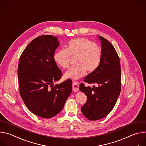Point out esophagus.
Wrapping results in <instances>:
<instances>
[{
	"label": "esophagus",
	"mask_w": 146,
	"mask_h": 146,
	"mask_svg": "<svg viewBox=\"0 0 146 146\" xmlns=\"http://www.w3.org/2000/svg\"><path fill=\"white\" fill-rule=\"evenodd\" d=\"M79 86V83L77 82L74 81L73 83H72V90H73V91H74L75 92H78Z\"/></svg>",
	"instance_id": "obj_1"
}]
</instances>
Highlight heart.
<instances>
[{
    "instance_id": "obj_1",
    "label": "heart",
    "mask_w": 146,
    "mask_h": 146,
    "mask_svg": "<svg viewBox=\"0 0 146 146\" xmlns=\"http://www.w3.org/2000/svg\"><path fill=\"white\" fill-rule=\"evenodd\" d=\"M66 49L57 50L53 55L54 62L60 67H68L71 57L75 58V66L64 75L67 79H78L87 71L94 72L99 67L102 59L101 48L90 40L79 37L69 41Z\"/></svg>"
}]
</instances>
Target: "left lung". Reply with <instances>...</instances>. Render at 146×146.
Masks as SVG:
<instances>
[{
    "mask_svg": "<svg viewBox=\"0 0 146 146\" xmlns=\"http://www.w3.org/2000/svg\"><path fill=\"white\" fill-rule=\"evenodd\" d=\"M102 47V59L99 67L84 78L88 83H97L96 87L80 84L79 90L87 96L81 107L83 114L92 121L104 118L112 110L121 91V67L119 57L114 46L106 39L98 36Z\"/></svg>",
    "mask_w": 146,
    "mask_h": 146,
    "instance_id": "1",
    "label": "left lung"
}]
</instances>
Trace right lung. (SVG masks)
Returning a JSON list of instances; mask_svg holds the SVG:
<instances>
[{
	"mask_svg": "<svg viewBox=\"0 0 146 146\" xmlns=\"http://www.w3.org/2000/svg\"><path fill=\"white\" fill-rule=\"evenodd\" d=\"M59 45V42L54 36L38 37L24 49L18 64L21 98L29 110L45 119L60 113L72 92L71 79L53 85L62 76L53 60Z\"/></svg>",
	"mask_w": 146,
	"mask_h": 146,
	"instance_id": "add662e5",
	"label": "right lung"
}]
</instances>
